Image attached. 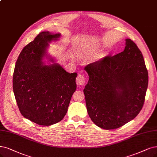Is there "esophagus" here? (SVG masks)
Wrapping results in <instances>:
<instances>
[{
    "instance_id": "obj_1",
    "label": "esophagus",
    "mask_w": 157,
    "mask_h": 157,
    "mask_svg": "<svg viewBox=\"0 0 157 157\" xmlns=\"http://www.w3.org/2000/svg\"><path fill=\"white\" fill-rule=\"evenodd\" d=\"M76 83L78 85L83 86L85 84V77L83 74H79L76 78Z\"/></svg>"
}]
</instances>
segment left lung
<instances>
[{
	"mask_svg": "<svg viewBox=\"0 0 157 157\" xmlns=\"http://www.w3.org/2000/svg\"><path fill=\"white\" fill-rule=\"evenodd\" d=\"M123 52L89 64V79L83 90L92 121L114 129L134 119L142 110L148 85V72L137 45L125 39Z\"/></svg>",
	"mask_w": 157,
	"mask_h": 157,
	"instance_id": "left-lung-1",
	"label": "left lung"
}]
</instances>
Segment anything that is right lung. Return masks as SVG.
<instances>
[{
    "instance_id": "obj_1",
    "label": "right lung",
    "mask_w": 157,
    "mask_h": 157,
    "mask_svg": "<svg viewBox=\"0 0 157 157\" xmlns=\"http://www.w3.org/2000/svg\"><path fill=\"white\" fill-rule=\"evenodd\" d=\"M60 36L40 32L22 50L14 69L13 90L19 111L40 125L63 119L76 89V72L70 74L57 63L44 65L41 61L48 43Z\"/></svg>"
}]
</instances>
